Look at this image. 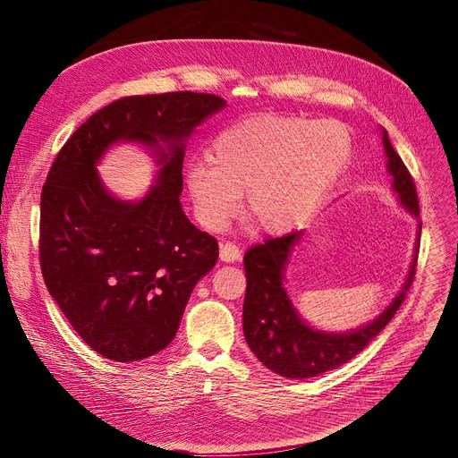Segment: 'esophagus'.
I'll return each mask as SVG.
<instances>
[{
	"instance_id": "esophagus-1",
	"label": "esophagus",
	"mask_w": 458,
	"mask_h": 458,
	"mask_svg": "<svg viewBox=\"0 0 458 458\" xmlns=\"http://www.w3.org/2000/svg\"><path fill=\"white\" fill-rule=\"evenodd\" d=\"M221 259L225 263H233L237 259H242V250L235 243H223L221 245Z\"/></svg>"
}]
</instances>
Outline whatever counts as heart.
Instances as JSON below:
<instances>
[{
    "label": "heart",
    "mask_w": 458,
    "mask_h": 458,
    "mask_svg": "<svg viewBox=\"0 0 458 458\" xmlns=\"http://www.w3.org/2000/svg\"><path fill=\"white\" fill-rule=\"evenodd\" d=\"M351 157L344 124L263 113L225 128L211 142V163H191L183 183L197 219L211 232L226 228L245 191L261 230L285 233L319 211Z\"/></svg>",
    "instance_id": "1"
}]
</instances>
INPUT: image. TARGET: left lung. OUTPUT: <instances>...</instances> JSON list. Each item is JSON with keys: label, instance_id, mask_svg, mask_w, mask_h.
<instances>
[{"label": "left lung", "instance_id": "1", "mask_svg": "<svg viewBox=\"0 0 458 458\" xmlns=\"http://www.w3.org/2000/svg\"><path fill=\"white\" fill-rule=\"evenodd\" d=\"M386 154V171L392 176V191L404 211L416 219V243L412 263L401 290L380 314L351 330H323L308 323L295 308L285 287V267L304 232L269 239L245 254L247 293L243 302V332L250 351L267 369L287 378H311L349 362L380 334L404 301L416 273L420 250V206L411 173L394 150L388 131L380 130Z\"/></svg>", "mask_w": 458, "mask_h": 458}]
</instances>
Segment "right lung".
<instances>
[{
	"label": "right lung",
	"mask_w": 458,
	"mask_h": 458,
	"mask_svg": "<svg viewBox=\"0 0 458 458\" xmlns=\"http://www.w3.org/2000/svg\"><path fill=\"white\" fill-rule=\"evenodd\" d=\"M226 100L202 92L128 96L96 111L57 154L40 197V267L81 340L137 362L174 340L187 301L219 258L216 239L182 209L187 139ZM118 143L155 159L140 199L111 193L98 173Z\"/></svg>",
	"instance_id": "right-lung-1"
}]
</instances>
